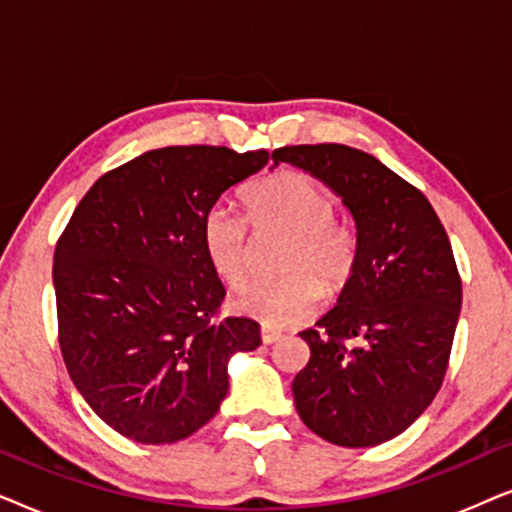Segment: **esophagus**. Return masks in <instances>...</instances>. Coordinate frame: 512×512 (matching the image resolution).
Listing matches in <instances>:
<instances>
[{"label":"esophagus","instance_id":"34e87169","mask_svg":"<svg viewBox=\"0 0 512 512\" xmlns=\"http://www.w3.org/2000/svg\"><path fill=\"white\" fill-rule=\"evenodd\" d=\"M279 338H282V333L270 331V328H263V331H261V340H263V345H272V342H277Z\"/></svg>","mask_w":512,"mask_h":512}]
</instances>
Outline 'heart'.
Segmentation results:
<instances>
[{"label":"heart","mask_w":512,"mask_h":512,"mask_svg":"<svg viewBox=\"0 0 512 512\" xmlns=\"http://www.w3.org/2000/svg\"><path fill=\"white\" fill-rule=\"evenodd\" d=\"M258 235H284L279 272L237 298V310L265 328L296 326L319 310L326 296H338L356 270V235L335 219L333 195L303 172L270 174L242 193ZM202 244L216 275L242 289L251 275V233L244 216L216 205L202 219Z\"/></svg>","instance_id":"1"}]
</instances>
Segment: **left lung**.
Instances as JSON below:
<instances>
[{
    "label": "left lung",
    "instance_id": "obj_1",
    "mask_svg": "<svg viewBox=\"0 0 512 512\" xmlns=\"http://www.w3.org/2000/svg\"><path fill=\"white\" fill-rule=\"evenodd\" d=\"M340 195L356 223V270L338 305L300 338L310 361L293 401L310 431L342 447L403 433L443 384L461 310V277L443 223L422 191L345 144L282 146Z\"/></svg>",
    "mask_w": 512,
    "mask_h": 512
}]
</instances>
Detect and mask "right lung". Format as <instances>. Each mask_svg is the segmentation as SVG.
<instances>
[{
  "instance_id": "right-lung-1",
  "label": "right lung",
  "mask_w": 512,
  "mask_h": 512,
  "mask_svg": "<svg viewBox=\"0 0 512 512\" xmlns=\"http://www.w3.org/2000/svg\"><path fill=\"white\" fill-rule=\"evenodd\" d=\"M268 151L165 146L102 174L53 256L67 373L97 417L142 445L202 429L228 394V361L261 345L205 254L202 219Z\"/></svg>"
}]
</instances>
